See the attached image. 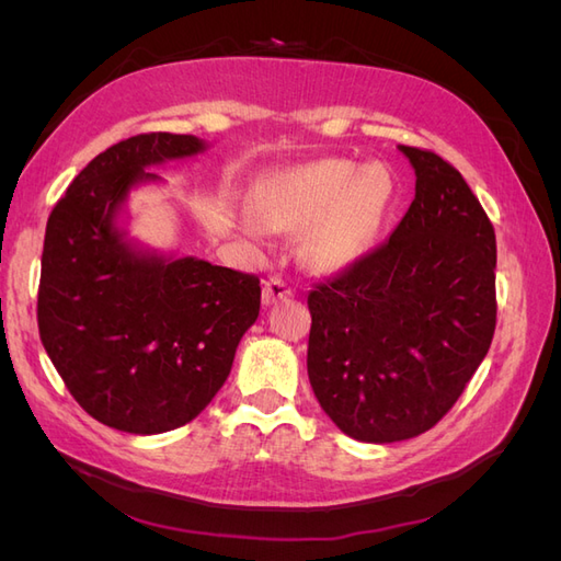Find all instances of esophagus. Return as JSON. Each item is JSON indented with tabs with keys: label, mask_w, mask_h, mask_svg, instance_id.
Returning a JSON list of instances; mask_svg holds the SVG:
<instances>
[{
	"label": "esophagus",
	"mask_w": 561,
	"mask_h": 561,
	"mask_svg": "<svg viewBox=\"0 0 561 561\" xmlns=\"http://www.w3.org/2000/svg\"><path fill=\"white\" fill-rule=\"evenodd\" d=\"M293 295V287L287 285L280 276H271L264 280V287H262V301L266 304H276L280 299H287Z\"/></svg>",
	"instance_id": "1"
}]
</instances>
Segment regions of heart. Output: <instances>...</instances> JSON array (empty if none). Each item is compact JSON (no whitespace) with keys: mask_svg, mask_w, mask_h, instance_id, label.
Masks as SVG:
<instances>
[{"mask_svg":"<svg viewBox=\"0 0 561 561\" xmlns=\"http://www.w3.org/2000/svg\"><path fill=\"white\" fill-rule=\"evenodd\" d=\"M393 201L396 180L386 165L358 168L344 159L287 168L257 190V208L271 227H309L301 250L318 271H336L360 257L377 239ZM263 220L254 210L241 217L250 233H264Z\"/></svg>","mask_w":561,"mask_h":561,"instance_id":"heart-1","label":"heart"}]
</instances>
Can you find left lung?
Wrapping results in <instances>:
<instances>
[{
    "instance_id": "left-lung-1",
    "label": "left lung",
    "mask_w": 561,
    "mask_h": 561,
    "mask_svg": "<svg viewBox=\"0 0 561 561\" xmlns=\"http://www.w3.org/2000/svg\"><path fill=\"white\" fill-rule=\"evenodd\" d=\"M416 196L390 239L309 293V381L360 443L431 431L461 398L496 330V233L463 175L400 145Z\"/></svg>"
}]
</instances>
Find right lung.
I'll list each match as a JSON object with an SVG mask.
<instances>
[{"label":"right lung","instance_id":"1","mask_svg":"<svg viewBox=\"0 0 561 561\" xmlns=\"http://www.w3.org/2000/svg\"><path fill=\"white\" fill-rule=\"evenodd\" d=\"M194 135L140 133L98 154L50 210L42 252V344L81 410L157 435L196 419L227 381L260 316L254 274L140 254L114 227L147 165L192 157Z\"/></svg>","mask_w":561,"mask_h":561}]
</instances>
